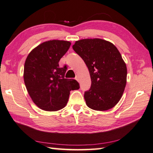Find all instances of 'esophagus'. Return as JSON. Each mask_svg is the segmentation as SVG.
Listing matches in <instances>:
<instances>
[{
    "instance_id": "esophagus-1",
    "label": "esophagus",
    "mask_w": 153,
    "mask_h": 153,
    "mask_svg": "<svg viewBox=\"0 0 153 153\" xmlns=\"http://www.w3.org/2000/svg\"><path fill=\"white\" fill-rule=\"evenodd\" d=\"M75 79H76V81H79V76H76V77H75Z\"/></svg>"
}]
</instances>
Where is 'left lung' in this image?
Returning a JSON list of instances; mask_svg holds the SVG:
<instances>
[{
    "label": "left lung",
    "mask_w": 153,
    "mask_h": 153,
    "mask_svg": "<svg viewBox=\"0 0 153 153\" xmlns=\"http://www.w3.org/2000/svg\"><path fill=\"white\" fill-rule=\"evenodd\" d=\"M73 50L85 62L91 87L84 93L86 105L95 110L113 108L122 97L127 68L120 52L110 42L100 39L76 41Z\"/></svg>",
    "instance_id": "left-lung-1"
}]
</instances>
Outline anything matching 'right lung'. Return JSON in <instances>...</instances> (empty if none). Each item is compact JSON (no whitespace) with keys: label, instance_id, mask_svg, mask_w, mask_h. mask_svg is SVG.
Listing matches in <instances>:
<instances>
[{"label":"right lung","instance_id":"1","mask_svg":"<svg viewBox=\"0 0 153 153\" xmlns=\"http://www.w3.org/2000/svg\"><path fill=\"white\" fill-rule=\"evenodd\" d=\"M70 42H44L31 52L24 65V81L32 101L41 109L56 111L65 107L71 90L80 86L74 79H65L68 66L59 62L68 52Z\"/></svg>","mask_w":153,"mask_h":153}]
</instances>
